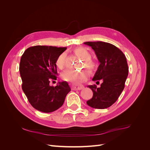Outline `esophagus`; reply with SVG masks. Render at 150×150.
I'll return each instance as SVG.
<instances>
[{"mask_svg": "<svg viewBox=\"0 0 150 150\" xmlns=\"http://www.w3.org/2000/svg\"><path fill=\"white\" fill-rule=\"evenodd\" d=\"M84 88L83 85H79V84H74L72 86V89L73 90H81Z\"/></svg>", "mask_w": 150, "mask_h": 150, "instance_id": "esophagus-1", "label": "esophagus"}]
</instances>
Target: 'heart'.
I'll return each mask as SVG.
<instances>
[{
    "mask_svg": "<svg viewBox=\"0 0 150 150\" xmlns=\"http://www.w3.org/2000/svg\"><path fill=\"white\" fill-rule=\"evenodd\" d=\"M74 53L83 59V67L89 71H93L96 67V63L91 59V54L88 49L84 47H78L74 50ZM67 54L61 53L56 61V66L59 69H63L66 64ZM89 74L86 71H75L70 69H66L62 73V79L69 82L79 83L85 81L88 78Z\"/></svg>",
    "mask_w": 150,
    "mask_h": 150,
    "instance_id": "1",
    "label": "heart"
}]
</instances>
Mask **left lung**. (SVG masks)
<instances>
[{"label": "left lung", "mask_w": 150, "mask_h": 150, "mask_svg": "<svg viewBox=\"0 0 150 150\" xmlns=\"http://www.w3.org/2000/svg\"><path fill=\"white\" fill-rule=\"evenodd\" d=\"M94 51L99 62L98 70L93 81L103 80L101 87L96 85L88 86L93 93L92 98L86 103L96 109L110 107L118 99L125 88L128 75L126 58L120 49L114 45L105 42H86Z\"/></svg>", "instance_id": "left-lung-1"}]
</instances>
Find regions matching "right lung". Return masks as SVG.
Listing matches in <instances>:
<instances>
[{
  "label": "right lung",
  "instance_id": "obj_1",
  "mask_svg": "<svg viewBox=\"0 0 150 150\" xmlns=\"http://www.w3.org/2000/svg\"><path fill=\"white\" fill-rule=\"evenodd\" d=\"M66 47L35 46L29 47L21 59L19 71L22 88L35 110L51 112L62 106L71 88L67 82H59L55 87L49 84L56 80L57 57Z\"/></svg>",
  "mask_w": 150,
  "mask_h": 150
}]
</instances>
